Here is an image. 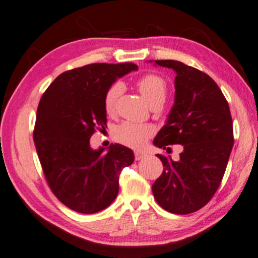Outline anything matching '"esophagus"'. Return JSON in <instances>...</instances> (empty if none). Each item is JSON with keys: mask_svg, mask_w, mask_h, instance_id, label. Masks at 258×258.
<instances>
[{"mask_svg": "<svg viewBox=\"0 0 258 258\" xmlns=\"http://www.w3.org/2000/svg\"><path fill=\"white\" fill-rule=\"evenodd\" d=\"M147 156V154L144 153V151H139V150H137V151H135V159L137 160V161H139V160H142L143 157H145Z\"/></svg>", "mask_w": 258, "mask_h": 258, "instance_id": "1", "label": "esophagus"}]
</instances>
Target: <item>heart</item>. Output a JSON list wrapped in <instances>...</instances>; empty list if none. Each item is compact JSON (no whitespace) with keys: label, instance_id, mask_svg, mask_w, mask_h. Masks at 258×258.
Here are the masks:
<instances>
[{"label":"heart","instance_id":"heart-1","mask_svg":"<svg viewBox=\"0 0 258 258\" xmlns=\"http://www.w3.org/2000/svg\"><path fill=\"white\" fill-rule=\"evenodd\" d=\"M138 89L143 98L148 104H153L157 101H164L167 95V83L163 78L156 74H147L142 77L138 82ZM122 91L120 83H114L109 86L104 95V109L108 114H113L115 110L116 99ZM155 132L151 125H142L125 121L114 130V138L131 148H142L150 136Z\"/></svg>","mask_w":258,"mask_h":258}]
</instances>
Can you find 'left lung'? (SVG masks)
Wrapping results in <instances>:
<instances>
[{
	"label": "left lung",
	"mask_w": 258,
	"mask_h": 258,
	"mask_svg": "<svg viewBox=\"0 0 258 258\" xmlns=\"http://www.w3.org/2000/svg\"><path fill=\"white\" fill-rule=\"evenodd\" d=\"M154 64L176 74L174 104L154 145L180 144L182 151L178 161L157 155L163 172L153 194L164 210L185 215L206 206L221 184L233 147V123L225 96L208 74L175 60Z\"/></svg>",
	"instance_id": "8db88e82"
}]
</instances>
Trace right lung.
Here are the masks:
<instances>
[{
	"instance_id": "right-lung-1",
	"label": "right lung",
	"mask_w": 258,
	"mask_h": 258,
	"mask_svg": "<svg viewBox=\"0 0 258 258\" xmlns=\"http://www.w3.org/2000/svg\"><path fill=\"white\" fill-rule=\"evenodd\" d=\"M135 63H91L67 71L40 98L33 141L45 179L70 209L95 214L109 207L119 192V175L131 166L130 148L111 144L94 150L90 138L107 127L104 95L117 78L137 71Z\"/></svg>"
}]
</instances>
